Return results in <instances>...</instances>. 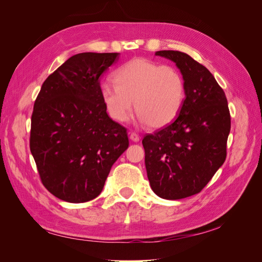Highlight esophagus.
I'll return each mask as SVG.
<instances>
[{
    "label": "esophagus",
    "instance_id": "esophagus-1",
    "mask_svg": "<svg viewBox=\"0 0 262 262\" xmlns=\"http://www.w3.org/2000/svg\"><path fill=\"white\" fill-rule=\"evenodd\" d=\"M130 139L133 142H139L140 141V136H139L138 133H136V132H131L130 133Z\"/></svg>",
    "mask_w": 262,
    "mask_h": 262
}]
</instances>
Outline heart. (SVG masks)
Wrapping results in <instances>:
<instances>
[{
  "label": "heart",
  "mask_w": 262,
  "mask_h": 262,
  "mask_svg": "<svg viewBox=\"0 0 262 262\" xmlns=\"http://www.w3.org/2000/svg\"><path fill=\"white\" fill-rule=\"evenodd\" d=\"M114 82L102 84L100 95L108 115L118 122L128 120L136 105L142 122L162 128L175 120L184 105L185 81L169 66L132 59L116 70Z\"/></svg>",
  "instance_id": "b5f03b06"
}]
</instances>
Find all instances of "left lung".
I'll return each mask as SVG.
<instances>
[{
  "label": "left lung",
  "instance_id": "left-lung-1",
  "mask_svg": "<svg viewBox=\"0 0 262 262\" xmlns=\"http://www.w3.org/2000/svg\"><path fill=\"white\" fill-rule=\"evenodd\" d=\"M155 54L179 69L186 98L175 120L142 141L145 167L158 196L179 200L199 193L225 162L231 115L224 91L207 68L180 51Z\"/></svg>",
  "mask_w": 262,
  "mask_h": 262
}]
</instances>
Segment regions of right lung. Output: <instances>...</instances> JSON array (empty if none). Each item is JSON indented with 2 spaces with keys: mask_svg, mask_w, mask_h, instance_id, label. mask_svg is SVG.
Segmentation results:
<instances>
[{
  "mask_svg": "<svg viewBox=\"0 0 262 262\" xmlns=\"http://www.w3.org/2000/svg\"><path fill=\"white\" fill-rule=\"evenodd\" d=\"M118 57L73 55L47 77L35 101L30 152L43 186L63 201L98 196L129 146L126 129L108 116L100 95L99 77Z\"/></svg>",
  "mask_w": 262,
  "mask_h": 262,
  "instance_id": "add662e5",
  "label": "right lung"
}]
</instances>
